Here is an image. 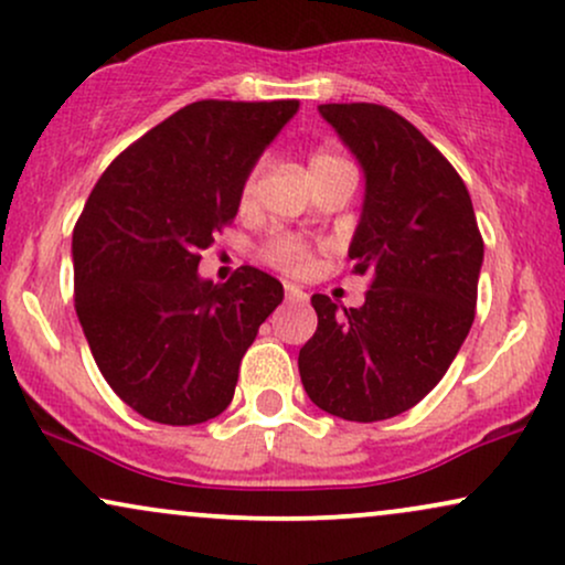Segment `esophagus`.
<instances>
[{
    "mask_svg": "<svg viewBox=\"0 0 565 565\" xmlns=\"http://www.w3.org/2000/svg\"><path fill=\"white\" fill-rule=\"evenodd\" d=\"M284 295H287L289 302H300V305L308 302V295H305L300 287H295V284H287V287H284Z\"/></svg>",
    "mask_w": 565,
    "mask_h": 565,
    "instance_id": "esophagus-1",
    "label": "esophagus"
}]
</instances>
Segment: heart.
Masks as SVG:
<instances>
[{"label":"heart","instance_id":"1","mask_svg":"<svg viewBox=\"0 0 565 565\" xmlns=\"http://www.w3.org/2000/svg\"><path fill=\"white\" fill-rule=\"evenodd\" d=\"M337 162H348V160H342L339 154H331V152H316L310 158V171L312 168L337 166ZM257 175H260V166H255L253 171L247 173V179H244V186H242L244 205H247V202L255 196ZM260 255L265 263L274 265V268H278V270H287V274H305V270H310V265H312V253H310L308 244H305L300 236L287 234V231L270 236V239L263 244Z\"/></svg>","mask_w":565,"mask_h":565}]
</instances>
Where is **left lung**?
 I'll use <instances>...</instances> for the list:
<instances>
[{
    "label": "left lung",
    "mask_w": 565,
    "mask_h": 565,
    "mask_svg": "<svg viewBox=\"0 0 565 565\" xmlns=\"http://www.w3.org/2000/svg\"><path fill=\"white\" fill-rule=\"evenodd\" d=\"M318 110L363 166L350 260L371 281L360 308L312 295L300 376L321 411L373 424L411 411L450 369L477 316L484 239L463 179L403 115L371 102Z\"/></svg>",
    "instance_id": "8db88e82"
}]
</instances>
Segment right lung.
Returning a JSON list of instances; mask_svg holds the SVG:
<instances>
[{"instance_id": "right-lung-1", "label": "right lung", "mask_w": 565, "mask_h": 565, "mask_svg": "<svg viewBox=\"0 0 565 565\" xmlns=\"http://www.w3.org/2000/svg\"><path fill=\"white\" fill-rule=\"evenodd\" d=\"M297 99H202L124 149L73 228L76 312L113 392L139 416L194 426L221 416L239 363L284 287L253 265L202 281V249L236 217L263 149Z\"/></svg>"}]
</instances>
